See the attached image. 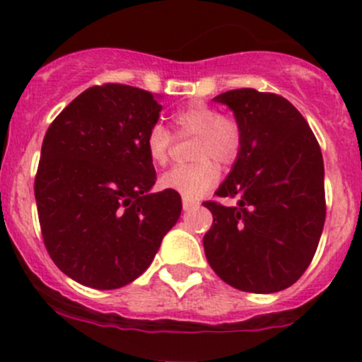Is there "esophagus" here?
<instances>
[{"instance_id": "esophagus-1", "label": "esophagus", "mask_w": 362, "mask_h": 362, "mask_svg": "<svg viewBox=\"0 0 362 362\" xmlns=\"http://www.w3.org/2000/svg\"><path fill=\"white\" fill-rule=\"evenodd\" d=\"M182 206H184L185 211H191V210H194V208L199 206V203L194 199H189V197H184V199H182Z\"/></svg>"}]
</instances>
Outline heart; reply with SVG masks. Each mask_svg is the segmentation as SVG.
Returning a JSON list of instances; mask_svg holds the SVG:
<instances>
[{
    "label": "heart",
    "mask_w": 362,
    "mask_h": 362,
    "mask_svg": "<svg viewBox=\"0 0 362 362\" xmlns=\"http://www.w3.org/2000/svg\"><path fill=\"white\" fill-rule=\"evenodd\" d=\"M178 136H196L192 165H178L166 171L159 185L189 199H197L218 180V166H230L239 158L245 140L243 124L234 114L220 112L204 102H194L171 116ZM146 152L156 166L170 161L173 135L156 123L146 133Z\"/></svg>",
    "instance_id": "obj_1"
}]
</instances>
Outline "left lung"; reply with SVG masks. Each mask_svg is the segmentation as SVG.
Returning <instances> with one entry per match:
<instances>
[{"label": "left lung", "instance_id": "1", "mask_svg": "<svg viewBox=\"0 0 362 362\" xmlns=\"http://www.w3.org/2000/svg\"><path fill=\"white\" fill-rule=\"evenodd\" d=\"M241 121L245 140L218 197L203 245L222 281L248 293L286 290L314 258L326 218L321 147L305 117L281 95L239 88L220 93Z\"/></svg>", "mask_w": 362, "mask_h": 362}]
</instances>
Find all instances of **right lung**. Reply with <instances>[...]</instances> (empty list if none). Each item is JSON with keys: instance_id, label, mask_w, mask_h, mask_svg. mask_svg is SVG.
Returning a JSON list of instances; mask_svg holds the SVG:
<instances>
[{"instance_id": "obj_1", "label": "right lung", "mask_w": 362, "mask_h": 362, "mask_svg": "<svg viewBox=\"0 0 362 362\" xmlns=\"http://www.w3.org/2000/svg\"><path fill=\"white\" fill-rule=\"evenodd\" d=\"M161 104L151 91L91 86L53 119L34 178L41 234L71 279L116 290L151 265L177 223V192L149 194L156 171L146 133Z\"/></svg>"}]
</instances>
